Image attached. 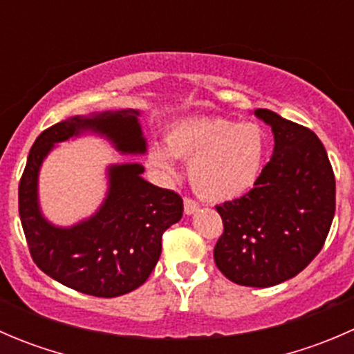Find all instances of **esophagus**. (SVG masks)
I'll return each instance as SVG.
<instances>
[{
    "instance_id": "obj_1",
    "label": "esophagus",
    "mask_w": 354,
    "mask_h": 354,
    "mask_svg": "<svg viewBox=\"0 0 354 354\" xmlns=\"http://www.w3.org/2000/svg\"><path fill=\"white\" fill-rule=\"evenodd\" d=\"M183 205H185V214H188V216H190V214H194V212H197V210H198V203L195 202V200H192L188 197L183 200Z\"/></svg>"
}]
</instances>
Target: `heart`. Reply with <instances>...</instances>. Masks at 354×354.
Here are the masks:
<instances>
[{
	"label": "heart",
	"instance_id": "b5f03b06",
	"mask_svg": "<svg viewBox=\"0 0 354 354\" xmlns=\"http://www.w3.org/2000/svg\"><path fill=\"white\" fill-rule=\"evenodd\" d=\"M174 157L190 160L188 178L200 197L227 202L255 185L266 159V137L259 124L221 120H183L166 133V147L154 144L149 162L174 173Z\"/></svg>",
	"mask_w": 354,
	"mask_h": 354
}]
</instances>
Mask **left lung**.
<instances>
[{
  "mask_svg": "<svg viewBox=\"0 0 354 354\" xmlns=\"http://www.w3.org/2000/svg\"><path fill=\"white\" fill-rule=\"evenodd\" d=\"M255 116L272 128V157L248 194L216 207L224 233L214 260L233 283L269 288L301 272L322 250L335 212V178L312 130L269 109H255Z\"/></svg>",
  "mask_w": 354,
  "mask_h": 354,
  "instance_id": "obj_1",
  "label": "left lung"
}]
</instances>
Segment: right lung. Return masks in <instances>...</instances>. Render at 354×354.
Listing matches in <instances>:
<instances>
[{"label": "right lung", "mask_w": 354, "mask_h": 354, "mask_svg": "<svg viewBox=\"0 0 354 354\" xmlns=\"http://www.w3.org/2000/svg\"><path fill=\"white\" fill-rule=\"evenodd\" d=\"M138 116L137 109L104 111L53 124L35 138L19 185L20 221L34 262L63 286L97 298L127 295L147 281L162 233L183 216V200L145 181L142 164H113L97 212L70 227L55 226L39 205V171L55 144L84 133L104 137L121 154H145Z\"/></svg>", "instance_id": "obj_1"}]
</instances>
